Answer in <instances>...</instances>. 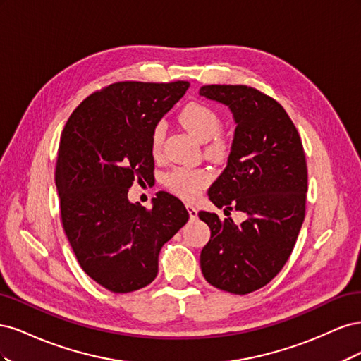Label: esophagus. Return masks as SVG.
<instances>
[{
	"instance_id": "34e87169",
	"label": "esophagus",
	"mask_w": 361,
	"mask_h": 361,
	"mask_svg": "<svg viewBox=\"0 0 361 361\" xmlns=\"http://www.w3.org/2000/svg\"><path fill=\"white\" fill-rule=\"evenodd\" d=\"M187 209H188V214L191 218L197 216V207H195L192 203H187Z\"/></svg>"
}]
</instances>
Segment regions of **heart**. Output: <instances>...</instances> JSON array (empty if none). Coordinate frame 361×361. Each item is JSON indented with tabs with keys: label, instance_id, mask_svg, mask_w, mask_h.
<instances>
[{
	"label": "heart",
	"instance_id": "obj_1",
	"mask_svg": "<svg viewBox=\"0 0 361 361\" xmlns=\"http://www.w3.org/2000/svg\"><path fill=\"white\" fill-rule=\"evenodd\" d=\"M179 122L202 143L209 141V145L206 147L207 157L215 161H223L227 157V141L218 135L223 126L221 117L211 106L200 102H190L180 110ZM164 134H166V123L159 122L152 130V152H154V155H159ZM209 182L211 173L203 169H176L166 178L167 187L183 199L197 197Z\"/></svg>",
	"mask_w": 361,
	"mask_h": 361
}]
</instances>
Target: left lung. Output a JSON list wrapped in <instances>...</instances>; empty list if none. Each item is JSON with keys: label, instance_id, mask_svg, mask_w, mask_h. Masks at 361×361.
Here are the masks:
<instances>
[{"label": "left lung", "instance_id": "8db88e82", "mask_svg": "<svg viewBox=\"0 0 361 361\" xmlns=\"http://www.w3.org/2000/svg\"><path fill=\"white\" fill-rule=\"evenodd\" d=\"M203 97L226 105L236 125L231 155L207 190L232 218L200 211L211 239L200 253L212 286L245 295L274 279L288 262L304 221L307 166L297 128L279 102L247 85H203Z\"/></svg>", "mask_w": 361, "mask_h": 361}]
</instances>
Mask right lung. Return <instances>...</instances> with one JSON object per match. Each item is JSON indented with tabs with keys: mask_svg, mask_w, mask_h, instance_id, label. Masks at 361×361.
<instances>
[{
	"mask_svg": "<svg viewBox=\"0 0 361 361\" xmlns=\"http://www.w3.org/2000/svg\"><path fill=\"white\" fill-rule=\"evenodd\" d=\"M188 81H125L84 99L64 126L56 185L64 232L81 268L116 293L147 286L162 245L188 221L174 195L152 209L128 199L134 179L154 173L152 130L187 93Z\"/></svg>",
	"mask_w": 361,
	"mask_h": 361,
	"instance_id": "right-lung-1",
	"label": "right lung"
}]
</instances>
